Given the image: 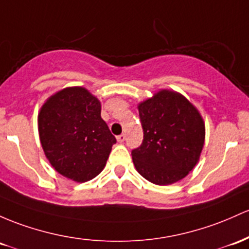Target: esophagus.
Instances as JSON below:
<instances>
[{"instance_id":"esophagus-1","label":"esophagus","mask_w":249,"mask_h":249,"mask_svg":"<svg viewBox=\"0 0 249 249\" xmlns=\"http://www.w3.org/2000/svg\"><path fill=\"white\" fill-rule=\"evenodd\" d=\"M125 138H126V136L124 135V133H122V135H119V136H117V141L119 142V143H123V142L125 141Z\"/></svg>"}]
</instances>
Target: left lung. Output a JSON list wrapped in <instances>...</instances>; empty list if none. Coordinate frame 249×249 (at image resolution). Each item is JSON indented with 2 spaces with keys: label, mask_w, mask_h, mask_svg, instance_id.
Here are the masks:
<instances>
[{
  "label": "left lung",
  "mask_w": 249,
  "mask_h": 249,
  "mask_svg": "<svg viewBox=\"0 0 249 249\" xmlns=\"http://www.w3.org/2000/svg\"><path fill=\"white\" fill-rule=\"evenodd\" d=\"M138 111L144 137L131 151L137 171L158 185L182 179L198 162L203 147L201 114L183 95L166 89L139 104Z\"/></svg>",
  "instance_id": "left-lung-1"
}]
</instances>
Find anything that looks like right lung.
I'll return each mask as SVG.
<instances>
[{
  "label": "right lung",
  "instance_id": "right-lung-1",
  "mask_svg": "<svg viewBox=\"0 0 249 249\" xmlns=\"http://www.w3.org/2000/svg\"><path fill=\"white\" fill-rule=\"evenodd\" d=\"M100 112V102L84 87H67L43 104L41 145L59 174L86 182L103 170L117 141Z\"/></svg>",
  "mask_w": 249,
  "mask_h": 249
}]
</instances>
